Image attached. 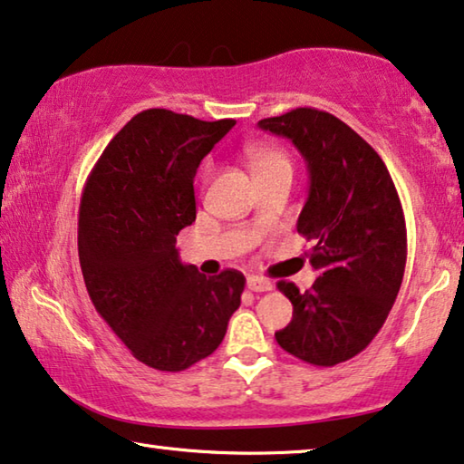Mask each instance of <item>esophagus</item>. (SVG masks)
<instances>
[{"instance_id":"obj_1","label":"esophagus","mask_w":464,"mask_h":464,"mask_svg":"<svg viewBox=\"0 0 464 464\" xmlns=\"http://www.w3.org/2000/svg\"><path fill=\"white\" fill-rule=\"evenodd\" d=\"M247 287H250L252 292H256V294H258V292H271L273 283L265 279V276L252 275V276H247Z\"/></svg>"}]
</instances>
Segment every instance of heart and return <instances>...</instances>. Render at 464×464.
I'll use <instances>...</instances> for the list:
<instances>
[{
    "label": "heart",
    "mask_w": 464,
    "mask_h": 464,
    "mask_svg": "<svg viewBox=\"0 0 464 464\" xmlns=\"http://www.w3.org/2000/svg\"><path fill=\"white\" fill-rule=\"evenodd\" d=\"M246 154H247V158H250L256 175H258V172L279 169V166H289V169H292L285 151H281L279 148H271V145L254 143L246 150Z\"/></svg>",
    "instance_id": "obj_1"
}]
</instances>
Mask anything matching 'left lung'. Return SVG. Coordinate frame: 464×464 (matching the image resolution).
<instances>
[{"label": "left lung", "mask_w": 464, "mask_h": 464, "mask_svg": "<svg viewBox=\"0 0 464 464\" xmlns=\"http://www.w3.org/2000/svg\"><path fill=\"white\" fill-rule=\"evenodd\" d=\"M260 129L292 140L310 172L298 233L314 239V285L276 287L294 319L275 340L314 366L350 361L379 334L402 285L406 223L396 185L375 150L356 130L316 108L262 119Z\"/></svg>", "instance_id": "obj_1"}]
</instances>
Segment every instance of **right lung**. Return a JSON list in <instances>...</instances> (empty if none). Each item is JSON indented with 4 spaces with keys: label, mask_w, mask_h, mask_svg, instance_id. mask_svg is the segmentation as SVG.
<instances>
[{
    "label": "right lung",
    "mask_w": 464,
    "mask_h": 464,
    "mask_svg": "<svg viewBox=\"0 0 464 464\" xmlns=\"http://www.w3.org/2000/svg\"><path fill=\"white\" fill-rule=\"evenodd\" d=\"M233 119L164 108L133 116L89 172L79 262L95 310L137 361L179 372L210 356L239 308L246 276L183 265L177 235L196 220L193 177Z\"/></svg>",
    "instance_id": "right-lung-1"
}]
</instances>
